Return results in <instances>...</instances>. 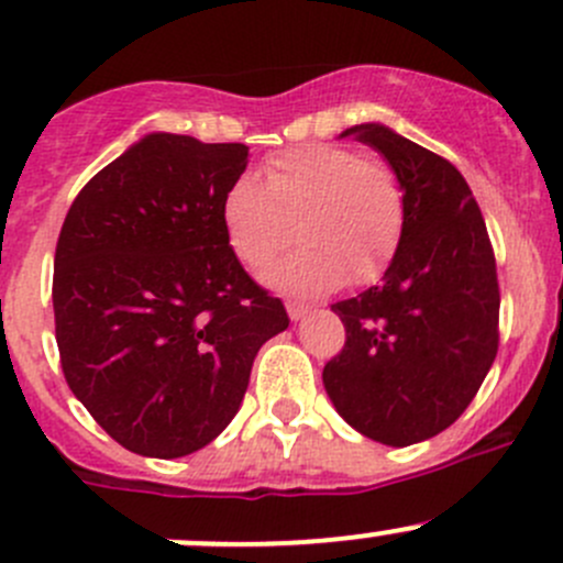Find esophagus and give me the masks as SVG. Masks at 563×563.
I'll list each match as a JSON object with an SVG mask.
<instances>
[{
  "mask_svg": "<svg viewBox=\"0 0 563 563\" xmlns=\"http://www.w3.org/2000/svg\"><path fill=\"white\" fill-rule=\"evenodd\" d=\"M286 310H288V316H291V321H299V318L308 316V305H302V302H286Z\"/></svg>",
  "mask_w": 563,
  "mask_h": 563,
  "instance_id": "1",
  "label": "esophagus"
}]
</instances>
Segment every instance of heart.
Listing matches in <instances>:
<instances>
[{"label":"heart","instance_id":"b5f03b06","mask_svg":"<svg viewBox=\"0 0 563 563\" xmlns=\"http://www.w3.org/2000/svg\"><path fill=\"white\" fill-rule=\"evenodd\" d=\"M302 247L269 272L294 294L371 283L395 258L406 231L402 187L387 163L338 144H308L266 157L258 181L236 179L223 198V229L236 258L264 269L294 242Z\"/></svg>","mask_w":563,"mask_h":563}]
</instances>
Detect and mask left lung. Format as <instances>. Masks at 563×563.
<instances>
[{"label": "left lung", "mask_w": 563, "mask_h": 563, "mask_svg": "<svg viewBox=\"0 0 563 563\" xmlns=\"http://www.w3.org/2000/svg\"><path fill=\"white\" fill-rule=\"evenodd\" d=\"M343 135L387 157L406 231L382 286L332 305L345 345L323 367V387L351 428L408 446L450 428L496 360V255L479 203L450 161L376 122Z\"/></svg>", "instance_id": "obj_1"}]
</instances>
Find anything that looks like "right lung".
Instances as JSON below:
<instances>
[{
    "instance_id": "right-lung-1",
    "label": "right lung",
    "mask_w": 563,
    "mask_h": 563,
    "mask_svg": "<svg viewBox=\"0 0 563 563\" xmlns=\"http://www.w3.org/2000/svg\"><path fill=\"white\" fill-rule=\"evenodd\" d=\"M245 144L150 133L84 185L54 255L62 373L124 450L185 457L240 411L261 345L288 327L242 269L223 198Z\"/></svg>"
}]
</instances>
